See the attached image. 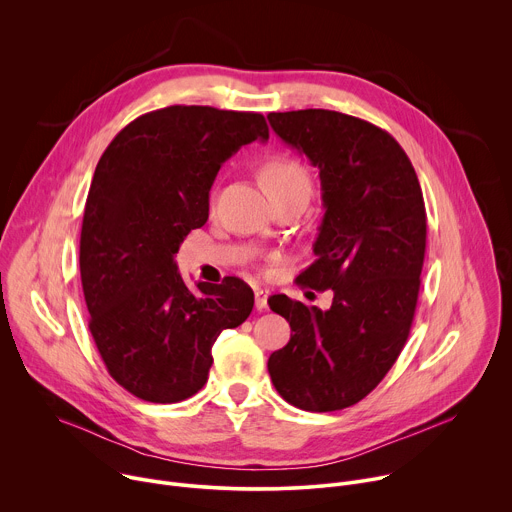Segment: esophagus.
Here are the masks:
<instances>
[{
  "label": "esophagus",
  "instance_id": "34e87169",
  "mask_svg": "<svg viewBox=\"0 0 512 512\" xmlns=\"http://www.w3.org/2000/svg\"><path fill=\"white\" fill-rule=\"evenodd\" d=\"M267 296H269L267 289L255 287V308H257L259 312H265V310H267Z\"/></svg>",
  "mask_w": 512,
  "mask_h": 512
}]
</instances>
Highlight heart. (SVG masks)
I'll list each match as a JSON object with an SVG mask.
<instances>
[{"label":"heart","instance_id":"heart-1","mask_svg":"<svg viewBox=\"0 0 512 512\" xmlns=\"http://www.w3.org/2000/svg\"><path fill=\"white\" fill-rule=\"evenodd\" d=\"M261 178L273 198L281 196V194H289V192H310L312 190V182H310L306 168L294 158H285V156L271 158L263 166Z\"/></svg>","mask_w":512,"mask_h":512}]
</instances>
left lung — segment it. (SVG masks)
<instances>
[{"label":"left lung","instance_id":"left-lung-1","mask_svg":"<svg viewBox=\"0 0 512 512\" xmlns=\"http://www.w3.org/2000/svg\"><path fill=\"white\" fill-rule=\"evenodd\" d=\"M267 119L320 170L326 212L316 261L298 283L334 294L328 310L269 298L291 336L267 369L287 403L338 411L367 397L407 342L425 259V202L407 154L381 127L328 109Z\"/></svg>","mask_w":512,"mask_h":512}]
</instances>
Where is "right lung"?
I'll return each mask as SVG.
<instances>
[{"label":"right lung","instance_id":"obj_1","mask_svg":"<svg viewBox=\"0 0 512 512\" xmlns=\"http://www.w3.org/2000/svg\"><path fill=\"white\" fill-rule=\"evenodd\" d=\"M255 139H269L261 113L172 105L125 125L97 164L79 257L89 330L109 375L143 401L198 393L214 340L253 310L243 279L192 291L174 257L206 223L218 170Z\"/></svg>","mask_w":512,"mask_h":512}]
</instances>
